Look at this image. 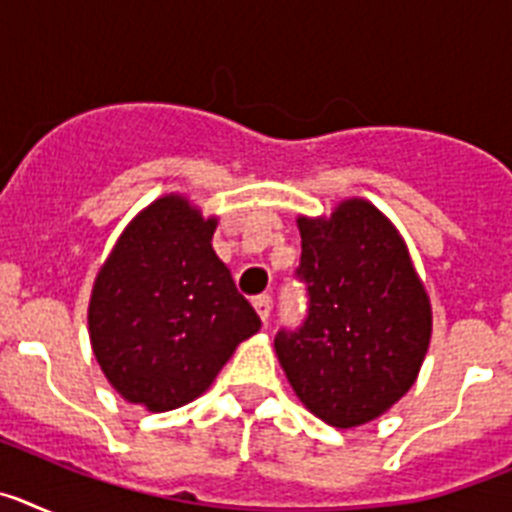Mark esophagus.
<instances>
[{
  "label": "esophagus",
  "mask_w": 512,
  "mask_h": 512,
  "mask_svg": "<svg viewBox=\"0 0 512 512\" xmlns=\"http://www.w3.org/2000/svg\"><path fill=\"white\" fill-rule=\"evenodd\" d=\"M253 307H256V312H259V318L266 323V320H269V315H271V297L269 295L256 297V300H253Z\"/></svg>",
  "instance_id": "obj_1"
}]
</instances>
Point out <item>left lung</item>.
<instances>
[{
    "label": "left lung",
    "instance_id": "left-lung-1",
    "mask_svg": "<svg viewBox=\"0 0 512 512\" xmlns=\"http://www.w3.org/2000/svg\"><path fill=\"white\" fill-rule=\"evenodd\" d=\"M310 310L274 338L300 402L333 428L372 423L408 395L433 333V307L390 217L361 197L297 217Z\"/></svg>",
    "mask_w": 512,
    "mask_h": 512
}]
</instances>
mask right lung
I'll return each mask as SVG.
<instances>
[{
    "label": "right lung",
    "instance_id": "add662e5",
    "mask_svg": "<svg viewBox=\"0 0 512 512\" xmlns=\"http://www.w3.org/2000/svg\"><path fill=\"white\" fill-rule=\"evenodd\" d=\"M217 215L187 194L153 200L125 225L89 297L94 359L122 400L166 413L210 390L261 320L212 248Z\"/></svg>",
    "mask_w": 512,
    "mask_h": 512
}]
</instances>
